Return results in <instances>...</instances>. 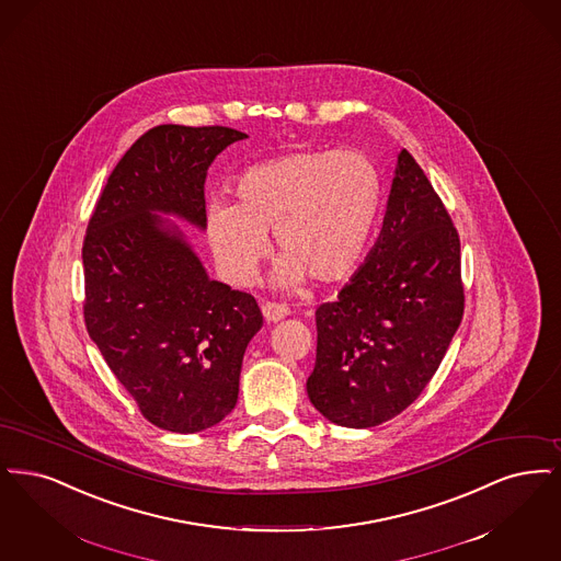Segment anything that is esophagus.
I'll return each mask as SVG.
<instances>
[{
  "label": "esophagus",
  "mask_w": 561,
  "mask_h": 561,
  "mask_svg": "<svg viewBox=\"0 0 561 561\" xmlns=\"http://www.w3.org/2000/svg\"><path fill=\"white\" fill-rule=\"evenodd\" d=\"M262 314H264L268 322H278V320H283V318L291 314V308L285 306V304H278V301H266L262 306Z\"/></svg>",
  "instance_id": "obj_1"
}]
</instances>
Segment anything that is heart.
<instances>
[{
    "label": "heart",
    "mask_w": 561,
    "mask_h": 561,
    "mask_svg": "<svg viewBox=\"0 0 561 561\" xmlns=\"http://www.w3.org/2000/svg\"><path fill=\"white\" fill-rule=\"evenodd\" d=\"M234 203L209 205L205 232L221 272L255 280L276 234V278L320 285L347 278L365 255L381 207V178L356 148L295 150L239 175Z\"/></svg>",
    "instance_id": "obj_1"
}]
</instances>
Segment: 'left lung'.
Listing matches in <instances>:
<instances>
[{
	"instance_id": "obj_1",
	"label": "left lung",
	"mask_w": 561,
	"mask_h": 561,
	"mask_svg": "<svg viewBox=\"0 0 561 561\" xmlns=\"http://www.w3.org/2000/svg\"><path fill=\"white\" fill-rule=\"evenodd\" d=\"M463 308L459 232L404 148L365 266L318 306L310 402L343 427L390 421L436 375Z\"/></svg>"
}]
</instances>
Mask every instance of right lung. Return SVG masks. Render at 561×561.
I'll list each match as a JSON object with an SVG mask.
<instances>
[{"mask_svg": "<svg viewBox=\"0 0 561 561\" xmlns=\"http://www.w3.org/2000/svg\"><path fill=\"white\" fill-rule=\"evenodd\" d=\"M247 134L157 125L111 171L83 239V320L92 342L152 425L195 434L232 413L244 350L262 329L251 293L209 280L182 232L205 228V175Z\"/></svg>", "mask_w": 561, "mask_h": 561, "instance_id": "add662e5", "label": "right lung"}]
</instances>
